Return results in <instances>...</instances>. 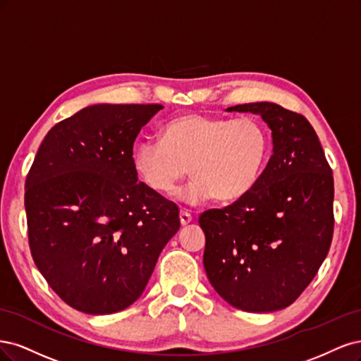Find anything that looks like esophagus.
Returning <instances> with one entry per match:
<instances>
[{
	"label": "esophagus",
	"instance_id": "34e87169",
	"mask_svg": "<svg viewBox=\"0 0 361 361\" xmlns=\"http://www.w3.org/2000/svg\"><path fill=\"white\" fill-rule=\"evenodd\" d=\"M180 222H181V226L189 225L192 222V214L189 212H180Z\"/></svg>",
	"mask_w": 361,
	"mask_h": 361
}]
</instances>
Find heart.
<instances>
[{
  "instance_id": "b5f03b06",
  "label": "heart",
  "mask_w": 361,
  "mask_h": 361,
  "mask_svg": "<svg viewBox=\"0 0 361 361\" xmlns=\"http://www.w3.org/2000/svg\"><path fill=\"white\" fill-rule=\"evenodd\" d=\"M160 139L135 147L133 171L151 192L172 195L189 166L193 180L177 193V200L189 205L212 197L219 202L241 200L257 184L270 153L269 130L253 117L183 114L164 126Z\"/></svg>"
}]
</instances>
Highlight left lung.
<instances>
[{
	"mask_svg": "<svg viewBox=\"0 0 361 361\" xmlns=\"http://www.w3.org/2000/svg\"><path fill=\"white\" fill-rule=\"evenodd\" d=\"M271 130L273 154L253 189L201 214L208 281L231 306L267 313L293 305L317 276L333 238V173L303 115L276 103L237 104Z\"/></svg>",
	"mask_w": 361,
	"mask_h": 361,
	"instance_id": "1",
	"label": "left lung"
}]
</instances>
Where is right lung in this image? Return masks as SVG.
Listing matches in <instances>:
<instances>
[{"label":"right lung","instance_id":"obj_1","mask_svg":"<svg viewBox=\"0 0 361 361\" xmlns=\"http://www.w3.org/2000/svg\"><path fill=\"white\" fill-rule=\"evenodd\" d=\"M160 104L99 103L55 124L25 181L32 259L46 282L90 315L142 295L160 252L180 229L178 207L132 166L133 142Z\"/></svg>","mask_w":361,"mask_h":361}]
</instances>
